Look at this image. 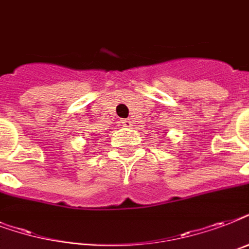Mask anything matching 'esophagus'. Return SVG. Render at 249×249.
<instances>
[{
  "label": "esophagus",
  "mask_w": 249,
  "mask_h": 249,
  "mask_svg": "<svg viewBox=\"0 0 249 249\" xmlns=\"http://www.w3.org/2000/svg\"><path fill=\"white\" fill-rule=\"evenodd\" d=\"M121 124L126 126V128H130L132 126V121L129 120V119H125V120H121Z\"/></svg>",
  "instance_id": "obj_1"
}]
</instances>
